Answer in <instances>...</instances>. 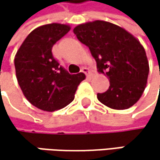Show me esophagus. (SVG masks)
Instances as JSON below:
<instances>
[{"label": "esophagus", "instance_id": "1", "mask_svg": "<svg viewBox=\"0 0 160 160\" xmlns=\"http://www.w3.org/2000/svg\"><path fill=\"white\" fill-rule=\"evenodd\" d=\"M80 71H81L82 73H84L87 77H90V76H91V71H90V69L87 68H82Z\"/></svg>", "mask_w": 160, "mask_h": 160}]
</instances>
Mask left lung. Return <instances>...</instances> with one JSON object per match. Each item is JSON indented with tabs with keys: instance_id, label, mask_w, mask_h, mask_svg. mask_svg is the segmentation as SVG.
Wrapping results in <instances>:
<instances>
[{
	"instance_id": "8db88e82",
	"label": "left lung",
	"mask_w": 160,
	"mask_h": 160,
	"mask_svg": "<svg viewBox=\"0 0 160 160\" xmlns=\"http://www.w3.org/2000/svg\"><path fill=\"white\" fill-rule=\"evenodd\" d=\"M73 31L89 47L98 71L109 79V88L97 93L98 100L113 109L132 107L144 92L149 73L140 42L124 28L101 20L79 25Z\"/></svg>"
}]
</instances>
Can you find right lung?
Returning <instances> with one entry per match:
<instances>
[{"label": "right lung", "mask_w": 160, "mask_h": 160, "mask_svg": "<svg viewBox=\"0 0 160 160\" xmlns=\"http://www.w3.org/2000/svg\"><path fill=\"white\" fill-rule=\"evenodd\" d=\"M70 30L68 25L52 23L31 31L15 57L16 79L28 101L44 111H55L70 104L85 79L71 75L53 57V44Z\"/></svg>", "instance_id": "1"}]
</instances>
